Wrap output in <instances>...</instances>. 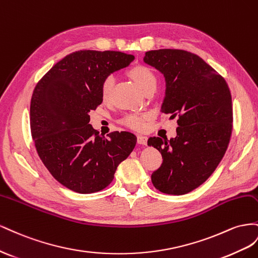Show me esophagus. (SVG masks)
I'll use <instances>...</instances> for the list:
<instances>
[{
    "mask_svg": "<svg viewBox=\"0 0 258 258\" xmlns=\"http://www.w3.org/2000/svg\"><path fill=\"white\" fill-rule=\"evenodd\" d=\"M147 141H148V138L144 135H138L137 136V143L139 145H147Z\"/></svg>",
    "mask_w": 258,
    "mask_h": 258,
    "instance_id": "34e87169",
    "label": "esophagus"
}]
</instances>
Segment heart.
<instances>
[{"label": "heart", "mask_w": 258, "mask_h": 258, "mask_svg": "<svg viewBox=\"0 0 258 258\" xmlns=\"http://www.w3.org/2000/svg\"><path fill=\"white\" fill-rule=\"evenodd\" d=\"M127 76L134 81V83L139 87L142 92H146L151 87L157 86V77L154 72L146 66L143 64H136L127 70ZM114 80L112 77H107L102 81L100 86V95L101 98L104 100H108L111 96V92L113 88ZM148 114L147 113H128L123 117L122 123L130 128L133 130H143L145 126V122L148 119Z\"/></svg>", "instance_id": "1"}]
</instances>
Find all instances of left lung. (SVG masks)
<instances>
[{"label": "left lung", "mask_w": 258, "mask_h": 258, "mask_svg": "<svg viewBox=\"0 0 258 258\" xmlns=\"http://www.w3.org/2000/svg\"><path fill=\"white\" fill-rule=\"evenodd\" d=\"M144 60L164 75L162 111L177 117L178 124L170 142L148 139L163 159L151 181L163 194L185 195L202 185L225 156L232 133L230 90L216 70L190 51L149 50Z\"/></svg>", "instance_id": "obj_1"}]
</instances>
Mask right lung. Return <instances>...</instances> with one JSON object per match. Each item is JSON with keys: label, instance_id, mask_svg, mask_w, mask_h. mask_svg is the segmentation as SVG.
I'll list each match as a JSON object with an SVG mask.
<instances>
[{"label": "right lung", "instance_id": "right-lung-1", "mask_svg": "<svg viewBox=\"0 0 258 258\" xmlns=\"http://www.w3.org/2000/svg\"><path fill=\"white\" fill-rule=\"evenodd\" d=\"M134 59L122 51L78 50L58 61L34 87L30 130L36 152L51 176L72 191L105 189L134 149L136 136L130 132L105 137L88 124V113L102 102V81Z\"/></svg>", "mask_w": 258, "mask_h": 258}]
</instances>
